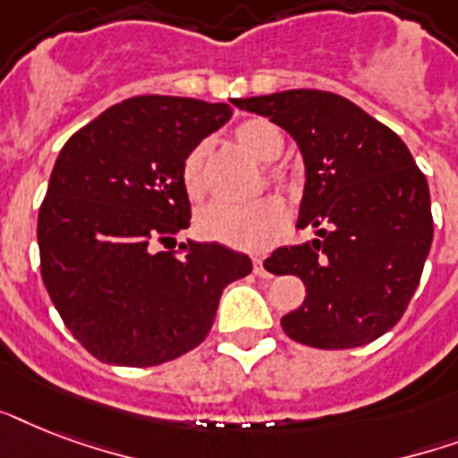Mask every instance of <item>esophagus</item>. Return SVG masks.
Returning a JSON list of instances; mask_svg holds the SVG:
<instances>
[{
  "label": "esophagus",
  "mask_w": 458,
  "mask_h": 458,
  "mask_svg": "<svg viewBox=\"0 0 458 458\" xmlns=\"http://www.w3.org/2000/svg\"><path fill=\"white\" fill-rule=\"evenodd\" d=\"M254 273H257L259 278H271V273L266 271L264 259H259V257H254Z\"/></svg>",
  "instance_id": "34e87169"
}]
</instances>
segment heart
<instances>
[{"instance_id": "1", "label": "heart", "mask_w": 458, "mask_h": 458, "mask_svg": "<svg viewBox=\"0 0 458 458\" xmlns=\"http://www.w3.org/2000/svg\"><path fill=\"white\" fill-rule=\"evenodd\" d=\"M233 138L244 152L259 161H273L278 158L285 140L273 123L264 118H250L233 131ZM271 182L285 187V173L271 171ZM180 182L182 190L192 201H199L207 194V145L199 142L185 154L180 164ZM285 228V208L278 199L264 197V199L250 201L242 207L235 204H208L197 214V233L211 242L228 244L235 250H264L283 233Z\"/></svg>"}]
</instances>
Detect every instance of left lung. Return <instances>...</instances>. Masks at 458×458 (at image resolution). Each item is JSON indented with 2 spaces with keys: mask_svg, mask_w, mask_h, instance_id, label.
Here are the masks:
<instances>
[{
  "mask_svg": "<svg viewBox=\"0 0 458 458\" xmlns=\"http://www.w3.org/2000/svg\"><path fill=\"white\" fill-rule=\"evenodd\" d=\"M233 104L285 128L304 157L297 228H316L318 240L278 247L264 261L306 285L304 304L280 320L285 335L316 349L377 340L404 316L433 242L426 175L397 132L333 92Z\"/></svg>",
  "mask_w": 458,
  "mask_h": 458,
  "instance_id": "1",
  "label": "left lung"
}]
</instances>
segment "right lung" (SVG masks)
<instances>
[{"mask_svg": "<svg viewBox=\"0 0 458 458\" xmlns=\"http://www.w3.org/2000/svg\"><path fill=\"white\" fill-rule=\"evenodd\" d=\"M228 104L142 95L73 132L38 216L39 271L73 337L104 363L147 369L204 342L225 285L251 273L216 242L157 251L190 225L180 164Z\"/></svg>", "mask_w": 458, "mask_h": 458, "instance_id": "obj_1", "label": "right lung"}]
</instances>
